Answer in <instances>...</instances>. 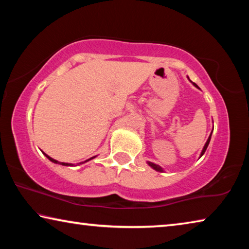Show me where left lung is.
Instances as JSON below:
<instances>
[{"instance_id": "1", "label": "left lung", "mask_w": 249, "mask_h": 249, "mask_svg": "<svg viewBox=\"0 0 249 249\" xmlns=\"http://www.w3.org/2000/svg\"><path fill=\"white\" fill-rule=\"evenodd\" d=\"M189 79V78H188ZM192 82V81H191ZM192 84L195 87H196L197 89H199V87L196 86V84L195 83V82H192ZM213 132V130H212ZM211 136H212V133L210 134V136H209V138H208V141H206V142H205V145H204V147H203V149H202V151H201V155H200V157H202V156H203V154L205 153V150H206V148H208V146H209V142H210V141H211ZM147 163H148V165L153 168V169H155L156 171H160V172H162L163 171V169L160 166H158V165H156V163H154V162H150V161H147Z\"/></svg>"}]
</instances>
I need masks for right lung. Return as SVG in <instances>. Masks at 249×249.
Returning <instances> with one entry per match:
<instances>
[{
	"mask_svg": "<svg viewBox=\"0 0 249 249\" xmlns=\"http://www.w3.org/2000/svg\"><path fill=\"white\" fill-rule=\"evenodd\" d=\"M44 155L46 156V157H47L50 161H53V162H54V163H59V165H62V166H74V165H72V163H68V162H59V161H57V160H54V159H53L52 157H49L48 155H46L45 153H44ZM93 158H95V156L94 157H92V158H90V159H88V160H86V161H82V162H79L78 165H82V163H84V162H87V161H89V160H91V159H93ZM77 166V165H75Z\"/></svg>",
	"mask_w": 249,
	"mask_h": 249,
	"instance_id": "right-lung-1",
	"label": "right lung"
}]
</instances>
